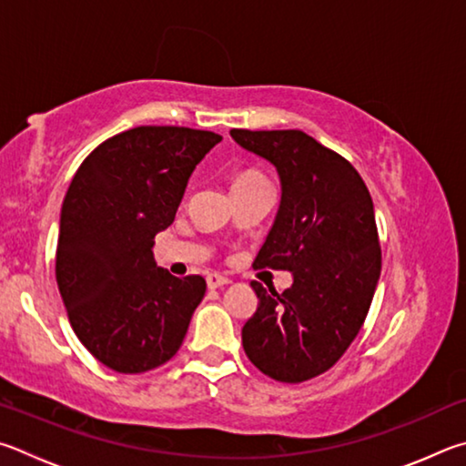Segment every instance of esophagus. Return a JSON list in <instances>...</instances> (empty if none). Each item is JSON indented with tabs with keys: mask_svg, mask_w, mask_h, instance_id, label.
Returning a JSON list of instances; mask_svg holds the SVG:
<instances>
[{
	"mask_svg": "<svg viewBox=\"0 0 466 466\" xmlns=\"http://www.w3.org/2000/svg\"><path fill=\"white\" fill-rule=\"evenodd\" d=\"M231 280L227 279V276H223V274H217V272H210V274H207V284H208V289H218V287H225V284H228Z\"/></svg>",
	"mask_w": 466,
	"mask_h": 466,
	"instance_id": "esophagus-1",
	"label": "esophagus"
}]
</instances>
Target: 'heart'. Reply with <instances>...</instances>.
Returning <instances> with one entry per match:
<instances>
[{
    "label": "heart",
    "mask_w": 466,
    "mask_h": 466,
    "mask_svg": "<svg viewBox=\"0 0 466 466\" xmlns=\"http://www.w3.org/2000/svg\"><path fill=\"white\" fill-rule=\"evenodd\" d=\"M254 179H264L262 174H258V171H241L239 176H235L233 179V186L238 184H246V182H254Z\"/></svg>",
    "instance_id": "b5f03b06"
}]
</instances>
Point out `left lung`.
<instances>
[{
  "instance_id": "left-lung-1",
  "label": "left lung",
  "mask_w": 466,
  "mask_h": 466,
  "mask_svg": "<svg viewBox=\"0 0 466 466\" xmlns=\"http://www.w3.org/2000/svg\"><path fill=\"white\" fill-rule=\"evenodd\" d=\"M243 149L272 161L282 200L254 268L292 272L276 292L251 282L258 309L241 329L251 364L280 382L328 372L364 325L380 276L369 187L352 163L303 130L233 128Z\"/></svg>"
}]
</instances>
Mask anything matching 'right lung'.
I'll return each instance as SVG.
<instances>
[{
    "label": "right lung",
    "instance_id": "1",
    "mask_svg": "<svg viewBox=\"0 0 466 466\" xmlns=\"http://www.w3.org/2000/svg\"><path fill=\"white\" fill-rule=\"evenodd\" d=\"M223 137L187 127H135L106 138L73 176L61 210L56 284L73 331L108 369L137 374L176 356L207 292L153 259L187 177Z\"/></svg>",
    "mask_w": 466,
    "mask_h": 466
}]
</instances>
